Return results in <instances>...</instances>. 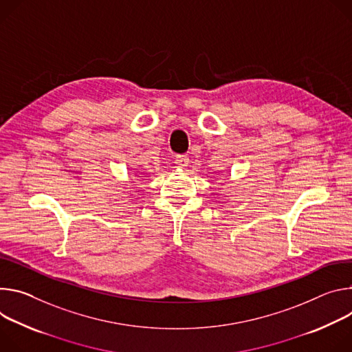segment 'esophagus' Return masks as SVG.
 <instances>
[{
    "label": "esophagus",
    "mask_w": 352,
    "mask_h": 352,
    "mask_svg": "<svg viewBox=\"0 0 352 352\" xmlns=\"http://www.w3.org/2000/svg\"><path fill=\"white\" fill-rule=\"evenodd\" d=\"M176 165L179 168H186L188 165V156L187 155H177L176 156Z\"/></svg>",
    "instance_id": "34e87169"
}]
</instances>
